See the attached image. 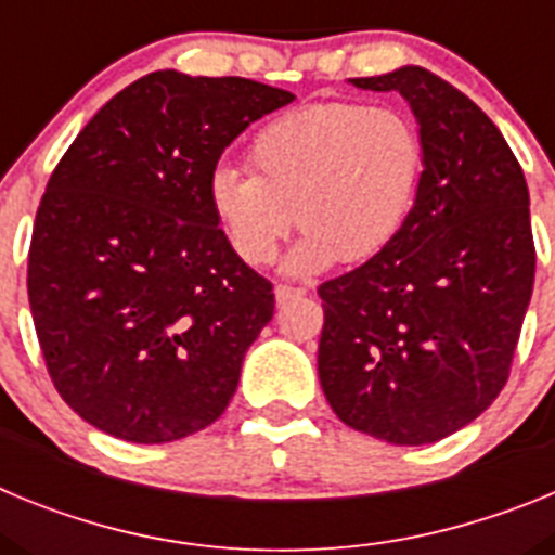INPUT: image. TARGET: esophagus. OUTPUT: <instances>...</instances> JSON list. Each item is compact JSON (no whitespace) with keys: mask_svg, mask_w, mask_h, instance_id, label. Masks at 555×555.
Listing matches in <instances>:
<instances>
[{"mask_svg":"<svg viewBox=\"0 0 555 555\" xmlns=\"http://www.w3.org/2000/svg\"><path fill=\"white\" fill-rule=\"evenodd\" d=\"M302 294H306V288L286 286V283H281V286L274 288V300H278V306H286L288 300H294V297H302Z\"/></svg>","mask_w":555,"mask_h":555,"instance_id":"34e87169","label":"esophagus"}]
</instances>
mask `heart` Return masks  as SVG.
I'll list each match as a JSON object with an SVG mask.
<instances>
[{
  "instance_id": "heart-1",
  "label": "heart",
  "mask_w": 555,
  "mask_h": 555,
  "mask_svg": "<svg viewBox=\"0 0 555 555\" xmlns=\"http://www.w3.org/2000/svg\"><path fill=\"white\" fill-rule=\"evenodd\" d=\"M255 171L217 166L208 203L230 247L263 267L292 230V272L366 261L395 242L425 171L423 132L395 105L313 102L269 121L249 146Z\"/></svg>"
}]
</instances>
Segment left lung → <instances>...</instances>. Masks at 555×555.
Instances as JSON below:
<instances>
[{
  "label": "left lung",
  "instance_id": "8db88e82",
  "mask_svg": "<svg viewBox=\"0 0 555 555\" xmlns=\"http://www.w3.org/2000/svg\"><path fill=\"white\" fill-rule=\"evenodd\" d=\"M400 91L425 141L395 242L325 281L320 384L336 416L391 444H430L503 391L537 272L528 185L494 121L428 68L356 77Z\"/></svg>",
  "mask_w": 555,
  "mask_h": 555
}]
</instances>
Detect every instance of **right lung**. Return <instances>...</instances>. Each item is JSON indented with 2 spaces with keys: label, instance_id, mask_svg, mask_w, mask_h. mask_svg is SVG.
<instances>
[{
  "label": "right lung",
  "instance_id": "add662e5",
  "mask_svg": "<svg viewBox=\"0 0 555 555\" xmlns=\"http://www.w3.org/2000/svg\"><path fill=\"white\" fill-rule=\"evenodd\" d=\"M294 94L152 72L72 141L36 214L29 311L57 395L105 434L175 442L228 409L272 320L208 203L224 146Z\"/></svg>",
  "mask_w": 555,
  "mask_h": 555
}]
</instances>
